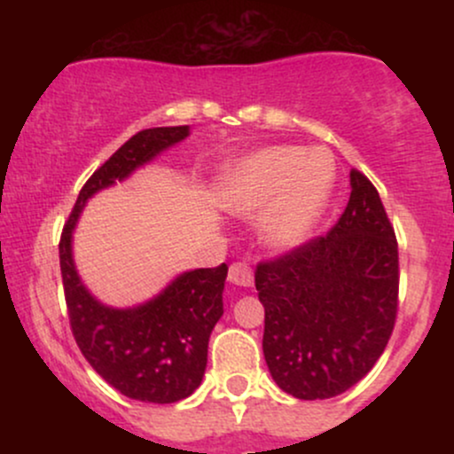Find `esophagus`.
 <instances>
[{"mask_svg":"<svg viewBox=\"0 0 454 454\" xmlns=\"http://www.w3.org/2000/svg\"><path fill=\"white\" fill-rule=\"evenodd\" d=\"M228 281L234 286H252L254 284V273L252 267L247 262H232L231 269H228Z\"/></svg>","mask_w":454,"mask_h":454,"instance_id":"1","label":"esophagus"}]
</instances>
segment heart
<instances>
[{
    "label": "heart",
    "mask_w": 454,
    "mask_h": 454,
    "mask_svg": "<svg viewBox=\"0 0 454 454\" xmlns=\"http://www.w3.org/2000/svg\"><path fill=\"white\" fill-rule=\"evenodd\" d=\"M333 170L317 151L269 147L234 164L217 187L222 209L241 217L262 214L260 231L279 249L309 237L325 211Z\"/></svg>",
    "instance_id": "b5f03b06"
}]
</instances>
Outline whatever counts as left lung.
I'll use <instances>...</instances> for the list:
<instances>
[{
    "label": "left lung",
    "mask_w": 454,
    "mask_h": 454,
    "mask_svg": "<svg viewBox=\"0 0 454 454\" xmlns=\"http://www.w3.org/2000/svg\"><path fill=\"white\" fill-rule=\"evenodd\" d=\"M350 200L325 237L264 260V361L296 399H331L372 372L393 335L399 249L378 190L350 173Z\"/></svg>",
    "instance_id": "left-lung-1"
}]
</instances>
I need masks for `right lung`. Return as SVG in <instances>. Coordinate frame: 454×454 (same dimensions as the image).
Wrapping results in <instances>:
<instances>
[{
    "instance_id": "add662e5",
    "label": "right lung",
    "mask_w": 454,
    "mask_h": 454,
    "mask_svg": "<svg viewBox=\"0 0 454 454\" xmlns=\"http://www.w3.org/2000/svg\"><path fill=\"white\" fill-rule=\"evenodd\" d=\"M187 134L190 126L149 128L123 143L82 185L59 241L67 316L82 356L113 388L145 403H175L200 387L211 331L223 314L226 262L187 270L147 303L114 309L93 299L78 278L72 232L96 192L123 181Z\"/></svg>"
}]
</instances>
